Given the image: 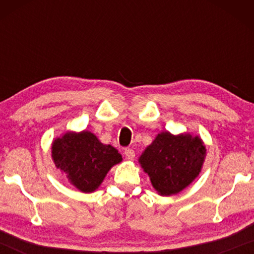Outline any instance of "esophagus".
Returning a JSON list of instances; mask_svg holds the SVG:
<instances>
[{"instance_id": "esophagus-1", "label": "esophagus", "mask_w": 254, "mask_h": 254, "mask_svg": "<svg viewBox=\"0 0 254 254\" xmlns=\"http://www.w3.org/2000/svg\"><path fill=\"white\" fill-rule=\"evenodd\" d=\"M124 154H125V157H127V160L135 159V151H133V149H131V148H127V149L124 150Z\"/></svg>"}]
</instances>
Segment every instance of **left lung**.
I'll list each match as a JSON object with an SVG mask.
<instances>
[{
  "label": "left lung",
  "mask_w": 254,
  "mask_h": 254,
  "mask_svg": "<svg viewBox=\"0 0 254 254\" xmlns=\"http://www.w3.org/2000/svg\"><path fill=\"white\" fill-rule=\"evenodd\" d=\"M205 145L190 133H159L139 156V164L161 196L179 193L198 177L205 159Z\"/></svg>",
  "instance_id": "1"
}]
</instances>
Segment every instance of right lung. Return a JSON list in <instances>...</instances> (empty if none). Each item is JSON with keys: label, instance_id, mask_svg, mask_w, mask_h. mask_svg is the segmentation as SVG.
Returning a JSON list of instances; mask_svg holds the SVG:
<instances>
[{"label": "right lung", "instance_id": "1", "mask_svg": "<svg viewBox=\"0 0 254 254\" xmlns=\"http://www.w3.org/2000/svg\"><path fill=\"white\" fill-rule=\"evenodd\" d=\"M51 153L58 170L86 193L97 190L107 172L122 161L116 148L103 144L90 131L65 132L55 139Z\"/></svg>", "mask_w": 254, "mask_h": 254}]
</instances>
